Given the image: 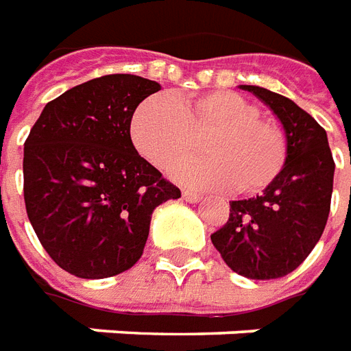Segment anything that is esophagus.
I'll return each mask as SVG.
<instances>
[{"instance_id":"esophagus-1","label":"esophagus","mask_w":351,"mask_h":351,"mask_svg":"<svg viewBox=\"0 0 351 351\" xmlns=\"http://www.w3.org/2000/svg\"><path fill=\"white\" fill-rule=\"evenodd\" d=\"M183 198H185V200H187V202H191V204H196V202H200V200H202V196L196 195V193H193V191H183Z\"/></svg>"}]
</instances>
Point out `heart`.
<instances>
[{
  "instance_id": "1",
  "label": "heart",
  "mask_w": 351,
  "mask_h": 351,
  "mask_svg": "<svg viewBox=\"0 0 351 351\" xmlns=\"http://www.w3.org/2000/svg\"><path fill=\"white\" fill-rule=\"evenodd\" d=\"M210 134L202 143L208 156L191 158L171 170L187 187L257 193L272 183L285 160L282 130L259 119V109L240 94L211 90L196 98L151 96L136 108L130 138L141 156L158 168L187 155L193 134Z\"/></svg>"
}]
</instances>
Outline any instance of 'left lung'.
<instances>
[{
  "mask_svg": "<svg viewBox=\"0 0 351 351\" xmlns=\"http://www.w3.org/2000/svg\"><path fill=\"white\" fill-rule=\"evenodd\" d=\"M280 121L285 160L261 195L230 202V215L211 242L236 274L276 280L310 255L327 225L335 178L327 132L282 94L240 84Z\"/></svg>",
  "mask_w": 351,
  "mask_h": 351,
  "instance_id": "left-lung-1",
  "label": "left lung"
}]
</instances>
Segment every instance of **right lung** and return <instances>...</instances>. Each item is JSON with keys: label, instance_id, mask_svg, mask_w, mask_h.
Here are the masks:
<instances>
[{"label": "right lung", "instance_id": "right-lung-1", "mask_svg": "<svg viewBox=\"0 0 351 351\" xmlns=\"http://www.w3.org/2000/svg\"><path fill=\"white\" fill-rule=\"evenodd\" d=\"M160 84L130 73L92 79L49 101L24 143V202L51 259L86 280L140 261L156 206L181 191L136 151L130 121Z\"/></svg>", "mask_w": 351, "mask_h": 351}]
</instances>
